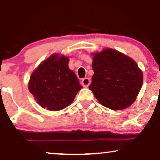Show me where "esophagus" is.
<instances>
[{
	"mask_svg": "<svg viewBox=\"0 0 160 160\" xmlns=\"http://www.w3.org/2000/svg\"><path fill=\"white\" fill-rule=\"evenodd\" d=\"M90 84V79L89 78H84L82 80V85L84 87H88Z\"/></svg>",
	"mask_w": 160,
	"mask_h": 160,
	"instance_id": "obj_1",
	"label": "esophagus"
}]
</instances>
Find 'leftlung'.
Here are the masks:
<instances>
[{"label":"left lung","instance_id":"left-lung-1","mask_svg":"<svg viewBox=\"0 0 160 160\" xmlns=\"http://www.w3.org/2000/svg\"><path fill=\"white\" fill-rule=\"evenodd\" d=\"M92 66L94 75L89 88L100 104L117 111L134 102L143 77L132 59L108 48L93 54Z\"/></svg>","mask_w":160,"mask_h":160}]
</instances>
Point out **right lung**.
<instances>
[{"label":"right lung","mask_w":160,"mask_h":160,"mask_svg":"<svg viewBox=\"0 0 160 160\" xmlns=\"http://www.w3.org/2000/svg\"><path fill=\"white\" fill-rule=\"evenodd\" d=\"M69 59L52 54L32 72L28 88L43 108L60 111L73 101L82 88L75 73L68 68Z\"/></svg>","instance_id":"add662e5"}]
</instances>
